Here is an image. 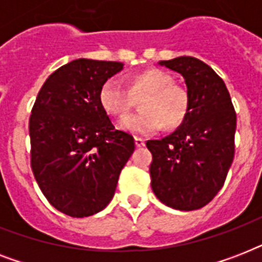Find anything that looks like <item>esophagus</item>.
<instances>
[{"mask_svg":"<svg viewBox=\"0 0 262 262\" xmlns=\"http://www.w3.org/2000/svg\"><path fill=\"white\" fill-rule=\"evenodd\" d=\"M135 144L136 147H144L145 145V140H143L141 137H135Z\"/></svg>","mask_w":262,"mask_h":262,"instance_id":"1","label":"esophagus"}]
</instances>
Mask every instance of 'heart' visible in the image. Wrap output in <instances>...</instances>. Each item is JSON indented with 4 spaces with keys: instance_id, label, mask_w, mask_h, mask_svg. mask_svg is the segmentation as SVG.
<instances>
[{
    "instance_id": "1",
    "label": "heart",
    "mask_w": 262,
    "mask_h": 262,
    "mask_svg": "<svg viewBox=\"0 0 262 262\" xmlns=\"http://www.w3.org/2000/svg\"><path fill=\"white\" fill-rule=\"evenodd\" d=\"M143 94L142 111L119 122L123 130L135 135H152L163 125L174 129L186 119L190 111V96L186 88L175 84L168 72L158 68L132 76L129 88L115 77L104 80L99 88L98 100L107 114L122 118L134 104V98Z\"/></svg>"
}]
</instances>
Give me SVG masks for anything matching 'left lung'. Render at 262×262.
I'll return each mask as SVG.
<instances>
[{
  "instance_id": "1",
  "label": "left lung",
  "mask_w": 262,
  "mask_h": 262,
  "mask_svg": "<svg viewBox=\"0 0 262 262\" xmlns=\"http://www.w3.org/2000/svg\"><path fill=\"white\" fill-rule=\"evenodd\" d=\"M183 76L190 111L171 135L148 140L155 195L179 211H194L211 203L224 185L235 154L236 114L226 84L194 57L160 61Z\"/></svg>"
}]
</instances>
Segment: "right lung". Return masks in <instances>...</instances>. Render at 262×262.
Returning a JSON list of instances; mask_svg holds the SVG:
<instances>
[{
    "label": "right lung",
    "instance_id": "add662e5",
    "mask_svg": "<svg viewBox=\"0 0 262 262\" xmlns=\"http://www.w3.org/2000/svg\"><path fill=\"white\" fill-rule=\"evenodd\" d=\"M122 63L80 58L49 76L30 117L31 168L47 201L72 217L107 207L135 139L117 130L98 100Z\"/></svg>",
    "mask_w": 262,
    "mask_h": 262
}]
</instances>
